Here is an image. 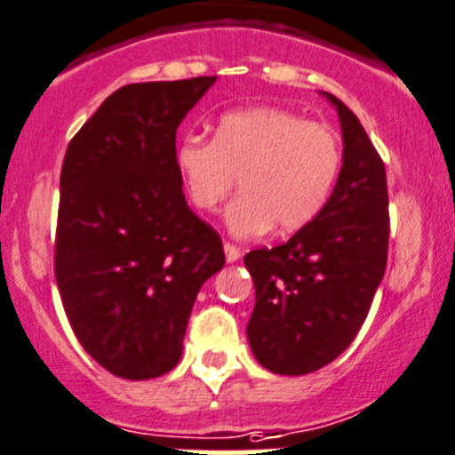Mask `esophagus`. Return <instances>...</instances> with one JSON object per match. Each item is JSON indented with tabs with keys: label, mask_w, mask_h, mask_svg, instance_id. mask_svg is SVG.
<instances>
[{
	"label": "esophagus",
	"mask_w": 455,
	"mask_h": 455,
	"mask_svg": "<svg viewBox=\"0 0 455 455\" xmlns=\"http://www.w3.org/2000/svg\"><path fill=\"white\" fill-rule=\"evenodd\" d=\"M224 258H227V262H237L240 260V249L231 242H224Z\"/></svg>",
	"instance_id": "1"
}]
</instances>
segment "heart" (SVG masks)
<instances>
[{
	"mask_svg": "<svg viewBox=\"0 0 455 455\" xmlns=\"http://www.w3.org/2000/svg\"><path fill=\"white\" fill-rule=\"evenodd\" d=\"M175 165L190 202L215 213L240 180L242 197L227 211L233 235H260L274 227L294 233L316 218L341 170V146L328 125L280 108L224 114L213 141L186 137Z\"/></svg>",
	"mask_w": 455,
	"mask_h": 455,
	"instance_id": "obj_1",
	"label": "heart"
}]
</instances>
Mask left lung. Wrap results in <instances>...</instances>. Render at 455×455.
I'll return each mask as SVG.
<instances>
[{
	"mask_svg": "<svg viewBox=\"0 0 455 455\" xmlns=\"http://www.w3.org/2000/svg\"><path fill=\"white\" fill-rule=\"evenodd\" d=\"M323 96L337 109L343 139L332 195L285 244L244 256L256 287L249 346L275 375H307L350 346L388 258L384 161L359 118L337 96Z\"/></svg>",
	"mask_w": 455,
	"mask_h": 455,
	"instance_id": "obj_1",
	"label": "left lung"
}]
</instances>
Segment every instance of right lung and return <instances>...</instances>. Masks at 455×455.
I'll use <instances>...</instances> for the list:
<instances>
[{
	"label": "right lung",
	"mask_w": 455,
	"mask_h": 455,
	"mask_svg": "<svg viewBox=\"0 0 455 455\" xmlns=\"http://www.w3.org/2000/svg\"><path fill=\"white\" fill-rule=\"evenodd\" d=\"M215 80L125 84L67 148L55 280L78 341L123 379L177 366L197 291L224 267L175 165L177 127Z\"/></svg>",
	"instance_id": "add662e5"
}]
</instances>
